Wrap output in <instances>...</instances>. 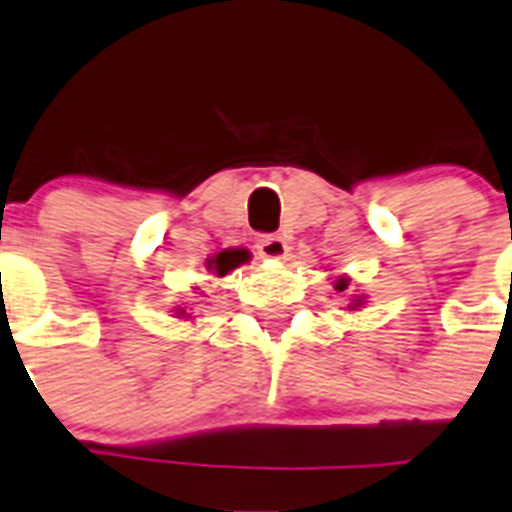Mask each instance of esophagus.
I'll list each match as a JSON object with an SVG mask.
<instances>
[{
	"instance_id": "1",
	"label": "esophagus",
	"mask_w": 512,
	"mask_h": 512,
	"mask_svg": "<svg viewBox=\"0 0 512 512\" xmlns=\"http://www.w3.org/2000/svg\"><path fill=\"white\" fill-rule=\"evenodd\" d=\"M257 255L265 257V260H284L289 255V244H286L284 236L278 234H265L257 239Z\"/></svg>"
}]
</instances>
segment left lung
I'll list each match as a JSON object with an SVG mask.
<instances>
[{"label": "left lung", "mask_w": 512, "mask_h": 512, "mask_svg": "<svg viewBox=\"0 0 512 512\" xmlns=\"http://www.w3.org/2000/svg\"><path fill=\"white\" fill-rule=\"evenodd\" d=\"M347 286H350V276H336V281H334L336 292H344ZM363 305H365V297H360V294H352V302L347 305V310H360Z\"/></svg>", "instance_id": "left-lung-1"}]
</instances>
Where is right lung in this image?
<instances>
[{"instance_id":"add662e5","label":"right lung","mask_w":512,"mask_h":512,"mask_svg":"<svg viewBox=\"0 0 512 512\" xmlns=\"http://www.w3.org/2000/svg\"><path fill=\"white\" fill-rule=\"evenodd\" d=\"M249 260L247 249H223V252H215L210 260H207V270L215 273L218 278L228 276L231 270L239 268ZM176 318H184V321H191V313H186L184 307H176Z\"/></svg>"}]
</instances>
